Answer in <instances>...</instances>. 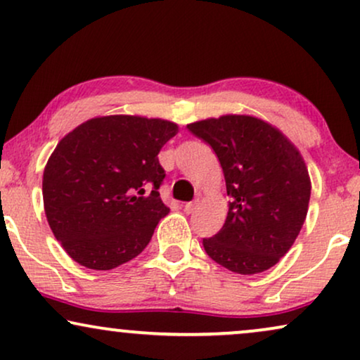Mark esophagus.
I'll list each match as a JSON object with an SVG mask.
<instances>
[{
	"label": "esophagus",
	"instance_id": "34e87169",
	"mask_svg": "<svg viewBox=\"0 0 360 360\" xmlns=\"http://www.w3.org/2000/svg\"><path fill=\"white\" fill-rule=\"evenodd\" d=\"M197 207H198V200H195V202H188L185 205V212L186 213H193L195 210H197Z\"/></svg>",
	"mask_w": 360,
	"mask_h": 360
}]
</instances>
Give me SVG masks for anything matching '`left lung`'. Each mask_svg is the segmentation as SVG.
<instances>
[{
	"mask_svg": "<svg viewBox=\"0 0 360 360\" xmlns=\"http://www.w3.org/2000/svg\"><path fill=\"white\" fill-rule=\"evenodd\" d=\"M217 153L226 181L225 225L207 255L238 274H258L288 253L304 225L309 172L296 146L263 119L226 114L186 125Z\"/></svg>",
	"mask_w": 360,
	"mask_h": 360,
	"instance_id": "8db88e82",
	"label": "left lung"
}]
</instances>
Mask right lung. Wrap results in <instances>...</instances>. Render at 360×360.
Returning a JSON list of instances; mask_svg holds the SVG:
<instances>
[{
  "mask_svg": "<svg viewBox=\"0 0 360 360\" xmlns=\"http://www.w3.org/2000/svg\"><path fill=\"white\" fill-rule=\"evenodd\" d=\"M176 132L172 120L117 114L59 140L44 167V213L76 263L107 271L142 253L170 212L158 193L165 172L157 155Z\"/></svg>",
  "mask_w": 360,
  "mask_h": 360,
  "instance_id": "right-lung-1",
  "label": "right lung"
}]
</instances>
